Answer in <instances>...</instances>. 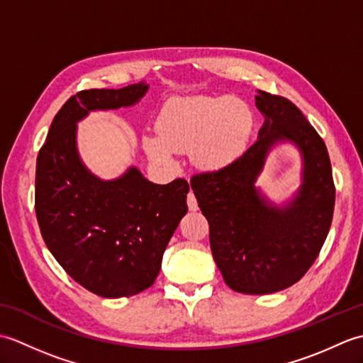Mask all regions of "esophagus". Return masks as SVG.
<instances>
[{"instance_id": "34e87169", "label": "esophagus", "mask_w": 363, "mask_h": 363, "mask_svg": "<svg viewBox=\"0 0 363 363\" xmlns=\"http://www.w3.org/2000/svg\"><path fill=\"white\" fill-rule=\"evenodd\" d=\"M187 206H189V209L191 212L198 211V201H196V196H195L194 191H190V194L187 195Z\"/></svg>"}]
</instances>
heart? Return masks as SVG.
Listing matches in <instances>:
<instances>
[{
    "mask_svg": "<svg viewBox=\"0 0 363 363\" xmlns=\"http://www.w3.org/2000/svg\"><path fill=\"white\" fill-rule=\"evenodd\" d=\"M157 137L145 150L159 164H173L172 151H190L199 167L225 168L242 156L254 129L250 104L229 95L172 98L157 118Z\"/></svg>",
    "mask_w": 363,
    "mask_h": 363,
    "instance_id": "heart-1",
    "label": "heart"
}]
</instances>
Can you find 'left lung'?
<instances>
[{
	"label": "left lung",
	"mask_w": 363,
	"mask_h": 363,
	"mask_svg": "<svg viewBox=\"0 0 363 363\" xmlns=\"http://www.w3.org/2000/svg\"><path fill=\"white\" fill-rule=\"evenodd\" d=\"M264 115L257 140L217 172L191 177L209 221L211 250L228 287L267 295L290 287L318 257L333 223L335 187L323 138L290 99L257 90ZM290 141L303 157V182L291 202L276 206L255 181L269 150Z\"/></svg>",
	"instance_id": "1"
}]
</instances>
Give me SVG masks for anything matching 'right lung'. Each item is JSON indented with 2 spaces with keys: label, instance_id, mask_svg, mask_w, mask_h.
I'll return each instance as SVG.
<instances>
[{
  "label": "right lung",
  "instance_id": "right-lung-1",
  "mask_svg": "<svg viewBox=\"0 0 363 363\" xmlns=\"http://www.w3.org/2000/svg\"><path fill=\"white\" fill-rule=\"evenodd\" d=\"M146 90L138 82L78 91L56 113L37 156L35 215L43 240L76 282L103 298L151 287L187 213L186 179L159 186L130 167L117 179L103 181L79 157L76 123L91 111L133 106Z\"/></svg>",
  "mask_w": 363,
  "mask_h": 363
}]
</instances>
